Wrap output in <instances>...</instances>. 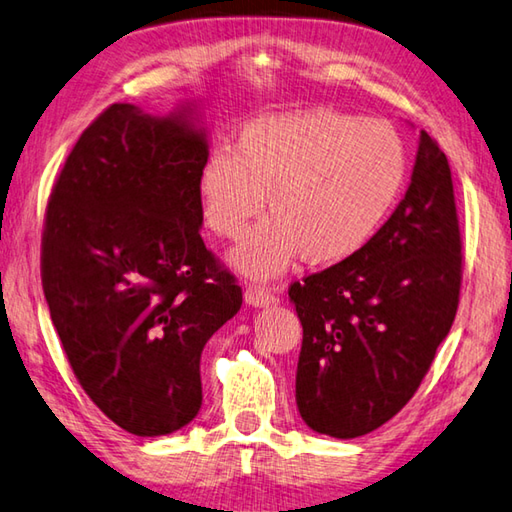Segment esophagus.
I'll list each match as a JSON object with an SVG mask.
<instances>
[{
	"instance_id": "34e87169",
	"label": "esophagus",
	"mask_w": 512,
	"mask_h": 512,
	"mask_svg": "<svg viewBox=\"0 0 512 512\" xmlns=\"http://www.w3.org/2000/svg\"><path fill=\"white\" fill-rule=\"evenodd\" d=\"M245 301L249 303V306H256V308L274 306V303L279 301V288H265V285H247Z\"/></svg>"
}]
</instances>
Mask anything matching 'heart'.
I'll return each mask as SVG.
<instances>
[{"label":"heart","mask_w":512,"mask_h":512,"mask_svg":"<svg viewBox=\"0 0 512 512\" xmlns=\"http://www.w3.org/2000/svg\"><path fill=\"white\" fill-rule=\"evenodd\" d=\"M409 177L407 146L382 119L335 110L263 116L213 148L197 173L206 229L238 240L263 211L272 220L249 233L233 263L274 276L294 256L333 265L373 240L396 209Z\"/></svg>","instance_id":"1"}]
</instances>
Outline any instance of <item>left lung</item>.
Wrapping results in <instances>:
<instances>
[{"label":"left lung","mask_w":512,"mask_h":512,"mask_svg":"<svg viewBox=\"0 0 512 512\" xmlns=\"http://www.w3.org/2000/svg\"><path fill=\"white\" fill-rule=\"evenodd\" d=\"M461 249L450 164L420 132L405 200L369 245L288 290L303 326L297 407L310 429L364 436L414 398L459 308Z\"/></svg>","instance_id":"obj_1"}]
</instances>
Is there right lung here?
I'll list each match as a JSON object with an SVG mask.
<instances>
[{
	"instance_id": "add662e5",
	"label": "right lung",
	"mask_w": 512,
	"mask_h": 512,
	"mask_svg": "<svg viewBox=\"0 0 512 512\" xmlns=\"http://www.w3.org/2000/svg\"><path fill=\"white\" fill-rule=\"evenodd\" d=\"M206 155L186 112L114 103L71 148L44 213L42 290L62 351L94 405L137 436L197 416L204 346L242 306L200 236Z\"/></svg>"
}]
</instances>
